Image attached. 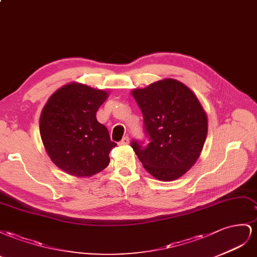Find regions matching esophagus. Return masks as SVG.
<instances>
[{
    "label": "esophagus",
    "mask_w": 257,
    "mask_h": 257,
    "mask_svg": "<svg viewBox=\"0 0 257 257\" xmlns=\"http://www.w3.org/2000/svg\"><path fill=\"white\" fill-rule=\"evenodd\" d=\"M118 144L119 145H127V144H129V138L128 137H123L121 140L119 141Z\"/></svg>",
    "instance_id": "esophagus-1"
}]
</instances>
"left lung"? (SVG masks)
I'll return each mask as SVG.
<instances>
[{
  "label": "left lung",
  "mask_w": 257,
  "mask_h": 257,
  "mask_svg": "<svg viewBox=\"0 0 257 257\" xmlns=\"http://www.w3.org/2000/svg\"><path fill=\"white\" fill-rule=\"evenodd\" d=\"M131 93L142 112L149 141L133 140L131 148L154 178L179 179L194 166L207 138L208 119L199 100L187 86L171 78Z\"/></svg>",
  "instance_id": "1"
}]
</instances>
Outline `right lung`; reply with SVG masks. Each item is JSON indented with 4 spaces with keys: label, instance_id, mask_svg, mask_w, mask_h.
Segmentation results:
<instances>
[{
    "label": "right lung",
    "instance_id": "obj_1",
    "mask_svg": "<svg viewBox=\"0 0 257 257\" xmlns=\"http://www.w3.org/2000/svg\"><path fill=\"white\" fill-rule=\"evenodd\" d=\"M106 98L103 90L72 83L58 89L44 106L42 141L53 163L64 172L87 178L107 167L108 154L117 144L96 118Z\"/></svg>",
    "mask_w": 257,
    "mask_h": 257
}]
</instances>
